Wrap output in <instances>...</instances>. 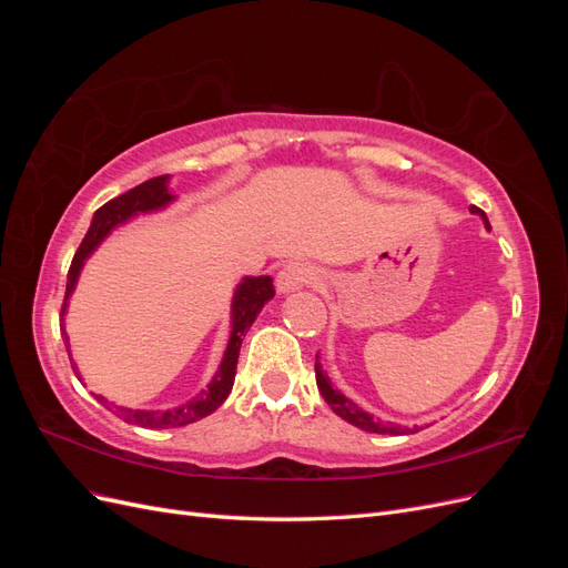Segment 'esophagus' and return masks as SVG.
<instances>
[{"instance_id":"1","label":"esophagus","mask_w":568,"mask_h":568,"mask_svg":"<svg viewBox=\"0 0 568 568\" xmlns=\"http://www.w3.org/2000/svg\"><path fill=\"white\" fill-rule=\"evenodd\" d=\"M315 280V270L307 263H286L280 272H277V291L280 294H291V291H298L305 284H311Z\"/></svg>"}]
</instances>
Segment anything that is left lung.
Returning a JSON list of instances; mask_svg holds the SVG:
<instances>
[{
    "label": "left lung",
    "mask_w": 568,
    "mask_h": 568,
    "mask_svg": "<svg viewBox=\"0 0 568 568\" xmlns=\"http://www.w3.org/2000/svg\"><path fill=\"white\" fill-rule=\"evenodd\" d=\"M474 215H478L480 220H484V225L490 230V222L486 217V213L476 209V205H471L469 209ZM315 376H317V388L322 393V398L326 400V405H329L336 415L341 419H346L348 424L363 428V432H369V434H388V436H407V434H417L419 428H409V426H400V424H393V422H382L379 417L369 415V412H365L363 407H357V403H353L351 398H346L338 388L332 386L329 376H326V372L322 369L320 365V353H317V363H315Z\"/></svg>",
    "instance_id": "1"
}]
</instances>
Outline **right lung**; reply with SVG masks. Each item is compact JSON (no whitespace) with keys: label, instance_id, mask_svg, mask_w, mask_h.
Here are the masks:
<instances>
[{"label":"right lung","instance_id":"add662e5","mask_svg":"<svg viewBox=\"0 0 568 568\" xmlns=\"http://www.w3.org/2000/svg\"><path fill=\"white\" fill-rule=\"evenodd\" d=\"M170 175H161L146 180L142 184H136L130 192L120 194L111 199L109 203L101 205V209L92 215V225L84 234L82 244L73 257L71 270H68V282H65V298H63V311L61 317L68 311V298L73 296L75 284L80 280V272L84 267V261L99 248V244L120 225H125L132 217L144 215V213H156L168 209L178 196L168 189ZM274 298V286L267 274H261V277H244L236 284L234 296H232V311H230V338H227V348L225 355H222V363L211 379V384L205 386L201 393H196L192 400H186L178 407H168V409H132V407H118L115 415L120 419H125L130 424L144 426V428H178L194 424L203 417L213 415V412L227 400V395L234 386V374H236V359H239V348H242V341L246 332L251 329V324L255 322L257 313L263 311L265 303ZM65 348H68V336H65ZM71 365L75 367L73 357ZM78 372V367H75ZM104 400V398H101Z\"/></svg>","mask_w":568,"mask_h":568}]
</instances>
